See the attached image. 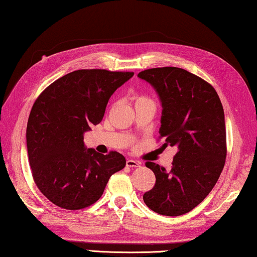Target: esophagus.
I'll return each mask as SVG.
<instances>
[{
    "mask_svg": "<svg viewBox=\"0 0 257 257\" xmlns=\"http://www.w3.org/2000/svg\"><path fill=\"white\" fill-rule=\"evenodd\" d=\"M125 165L127 167H130V168H137V167H140L142 164L140 161H136V160H132V159H128L127 161H125Z\"/></svg>",
    "mask_w": 257,
    "mask_h": 257,
    "instance_id": "1",
    "label": "esophagus"
}]
</instances>
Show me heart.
<instances>
[{
    "label": "heart",
    "mask_w": 257,
    "mask_h": 257,
    "mask_svg": "<svg viewBox=\"0 0 257 257\" xmlns=\"http://www.w3.org/2000/svg\"><path fill=\"white\" fill-rule=\"evenodd\" d=\"M134 100H135V104H136V103H140V101L150 100V98H148V97L144 95H136L135 97H134Z\"/></svg>",
    "instance_id": "heart-1"
}]
</instances>
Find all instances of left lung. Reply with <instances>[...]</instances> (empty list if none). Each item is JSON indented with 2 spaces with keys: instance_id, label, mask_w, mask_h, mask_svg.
Here are the masks:
<instances>
[{
  "instance_id": "left-lung-1",
  "label": "left lung",
  "mask_w": 257,
  "mask_h": 257,
  "mask_svg": "<svg viewBox=\"0 0 257 257\" xmlns=\"http://www.w3.org/2000/svg\"><path fill=\"white\" fill-rule=\"evenodd\" d=\"M156 89L162 104L159 138L176 146L170 172L148 161L156 184L143 195L145 205L166 216L189 213L216 184L225 165L226 130L221 99L213 85L178 67L138 73Z\"/></svg>"
}]
</instances>
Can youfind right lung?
Here are the masks:
<instances>
[{"mask_svg":"<svg viewBox=\"0 0 257 257\" xmlns=\"http://www.w3.org/2000/svg\"><path fill=\"white\" fill-rule=\"evenodd\" d=\"M134 72L77 70L59 77L34 101L26 141L32 176L44 197L60 208L83 209L103 194L125 159L85 149L83 133L103 120L109 97Z\"/></svg>","mask_w":257,"mask_h":257,"instance_id":"obj_1","label":"right lung"}]
</instances>
